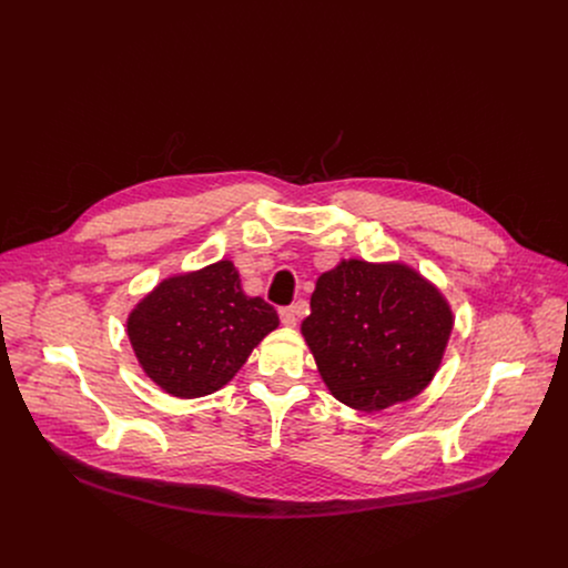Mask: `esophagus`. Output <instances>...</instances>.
<instances>
[{
	"instance_id": "esophagus-1",
	"label": "esophagus",
	"mask_w": 568,
	"mask_h": 568,
	"mask_svg": "<svg viewBox=\"0 0 568 568\" xmlns=\"http://www.w3.org/2000/svg\"><path fill=\"white\" fill-rule=\"evenodd\" d=\"M278 316H281V323H283L285 327H296V323H298V316H296V307H294V305L281 307V310H278Z\"/></svg>"
}]
</instances>
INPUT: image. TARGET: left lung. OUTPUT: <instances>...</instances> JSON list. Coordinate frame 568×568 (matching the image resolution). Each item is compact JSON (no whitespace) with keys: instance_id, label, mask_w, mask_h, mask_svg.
<instances>
[{"instance_id":"8db88e82","label":"left lung","mask_w":568,"mask_h":568,"mask_svg":"<svg viewBox=\"0 0 568 568\" xmlns=\"http://www.w3.org/2000/svg\"><path fill=\"white\" fill-rule=\"evenodd\" d=\"M301 332L332 395L362 413L417 397L453 334L444 294L406 263L341 261L316 281Z\"/></svg>"}]
</instances>
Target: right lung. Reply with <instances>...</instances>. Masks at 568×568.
Wrapping results in <instances>:
<instances>
[{
  "label": "right lung",
  "instance_id": "obj_1",
  "mask_svg": "<svg viewBox=\"0 0 568 568\" xmlns=\"http://www.w3.org/2000/svg\"><path fill=\"white\" fill-rule=\"evenodd\" d=\"M276 327V310L243 294L232 261L164 278L126 318V336L142 371L180 399L226 386Z\"/></svg>",
  "mask_w": 568,
  "mask_h": 568
}]
</instances>
